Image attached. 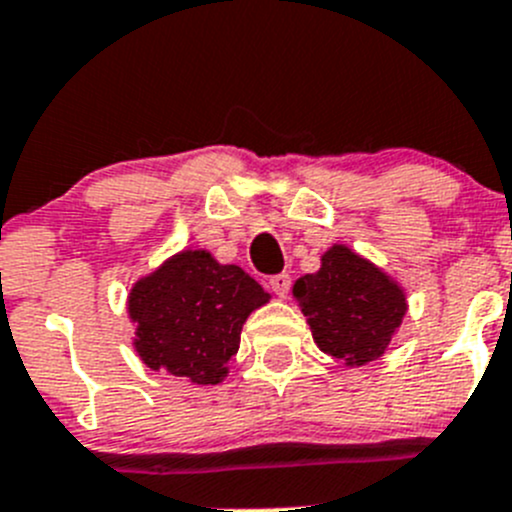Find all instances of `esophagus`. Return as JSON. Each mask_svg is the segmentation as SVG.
<instances>
[{
	"mask_svg": "<svg viewBox=\"0 0 512 512\" xmlns=\"http://www.w3.org/2000/svg\"><path fill=\"white\" fill-rule=\"evenodd\" d=\"M269 289L274 291L276 296H281V299H284V296L289 294V289H291V276L289 274L271 276V279H269Z\"/></svg>",
	"mask_w": 512,
	"mask_h": 512,
	"instance_id": "esophagus-1",
	"label": "esophagus"
}]
</instances>
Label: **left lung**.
<instances>
[{
  "instance_id": "8db88e82",
  "label": "left lung",
  "mask_w": 512,
  "mask_h": 512,
  "mask_svg": "<svg viewBox=\"0 0 512 512\" xmlns=\"http://www.w3.org/2000/svg\"><path fill=\"white\" fill-rule=\"evenodd\" d=\"M314 342L347 364L382 357L405 316V294L369 261L344 246L324 253L321 269L294 284Z\"/></svg>"
}]
</instances>
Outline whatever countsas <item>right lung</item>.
<instances>
[{
	"mask_svg": "<svg viewBox=\"0 0 512 512\" xmlns=\"http://www.w3.org/2000/svg\"><path fill=\"white\" fill-rule=\"evenodd\" d=\"M269 294L238 266H221L206 251H183L130 294L140 359L150 369L218 384L238 352L246 316Z\"/></svg>",
	"mask_w": 512,
	"mask_h": 512,
	"instance_id": "1",
	"label": "right lung"
}]
</instances>
